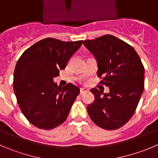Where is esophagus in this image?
Listing matches in <instances>:
<instances>
[{
  "label": "esophagus",
  "mask_w": 158,
  "mask_h": 158,
  "mask_svg": "<svg viewBox=\"0 0 158 158\" xmlns=\"http://www.w3.org/2000/svg\"><path fill=\"white\" fill-rule=\"evenodd\" d=\"M88 89L86 88H81L80 89V94H83L85 93H87L88 92Z\"/></svg>",
  "instance_id": "obj_1"
}]
</instances>
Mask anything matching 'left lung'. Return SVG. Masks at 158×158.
<instances>
[{"label": "left lung", "mask_w": 158, "mask_h": 158, "mask_svg": "<svg viewBox=\"0 0 158 158\" xmlns=\"http://www.w3.org/2000/svg\"><path fill=\"white\" fill-rule=\"evenodd\" d=\"M84 46L97 62L100 83L108 94L91 89L95 100L87 111L91 120L102 129L114 130L132 117L144 89V67L132 46L111 35L84 40Z\"/></svg>", "instance_id": "left-lung-1"}]
</instances>
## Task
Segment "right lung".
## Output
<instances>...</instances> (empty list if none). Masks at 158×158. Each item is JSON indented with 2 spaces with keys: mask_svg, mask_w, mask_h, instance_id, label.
Masks as SVG:
<instances>
[{
  "mask_svg": "<svg viewBox=\"0 0 158 158\" xmlns=\"http://www.w3.org/2000/svg\"><path fill=\"white\" fill-rule=\"evenodd\" d=\"M82 40L64 42L46 38L23 52L16 63L13 87L22 112L33 126L52 129L67 118L79 87L68 83L61 88L53 79L65 69Z\"/></svg>",
  "mask_w": 158,
  "mask_h": 158,
  "instance_id": "1",
  "label": "right lung"
}]
</instances>
